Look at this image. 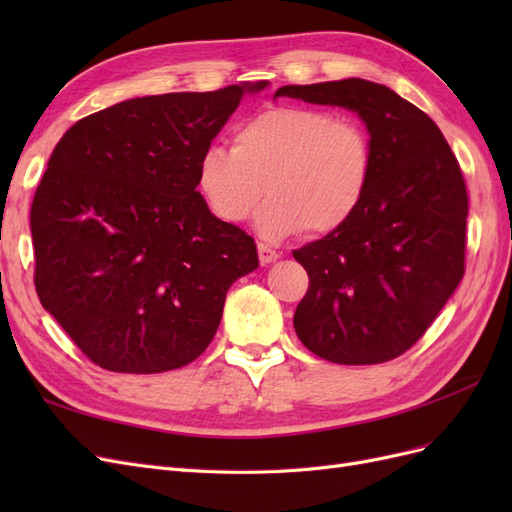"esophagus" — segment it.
Segmentation results:
<instances>
[{
  "label": "esophagus",
  "instance_id": "1",
  "mask_svg": "<svg viewBox=\"0 0 512 512\" xmlns=\"http://www.w3.org/2000/svg\"><path fill=\"white\" fill-rule=\"evenodd\" d=\"M277 254L271 245H267V243H258V258H260V262L262 265H269V262H273V260H277Z\"/></svg>",
  "mask_w": 512,
  "mask_h": 512
}]
</instances>
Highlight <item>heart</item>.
<instances>
[{
    "label": "heart",
    "mask_w": 512,
    "mask_h": 512,
    "mask_svg": "<svg viewBox=\"0 0 512 512\" xmlns=\"http://www.w3.org/2000/svg\"><path fill=\"white\" fill-rule=\"evenodd\" d=\"M374 177V143L361 121L324 108L271 106L245 119L230 151L211 147L198 160L196 185L215 218L241 224L254 213L262 237L342 230L363 207Z\"/></svg>",
    "instance_id": "heart-1"
}]
</instances>
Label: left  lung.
Returning a JSON list of instances; mask_svg holds the SVG:
<instances>
[{"label": "left lung", "mask_w": 512, "mask_h": 512, "mask_svg": "<svg viewBox=\"0 0 512 512\" xmlns=\"http://www.w3.org/2000/svg\"><path fill=\"white\" fill-rule=\"evenodd\" d=\"M275 96L350 108L374 143L359 213L292 252L309 275L294 331L324 361H391L425 335L466 271L459 162L431 117L384 85L344 79L286 85Z\"/></svg>", "instance_id": "left-lung-1"}]
</instances>
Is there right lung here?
<instances>
[{"mask_svg": "<svg viewBox=\"0 0 512 512\" xmlns=\"http://www.w3.org/2000/svg\"><path fill=\"white\" fill-rule=\"evenodd\" d=\"M265 87L134 98L61 136L29 215L34 284L91 363L162 374L211 344L230 284L258 254L209 211L196 166L245 91Z\"/></svg>", "mask_w": 512, "mask_h": 512, "instance_id": "add662e5", "label": "right lung"}]
</instances>
